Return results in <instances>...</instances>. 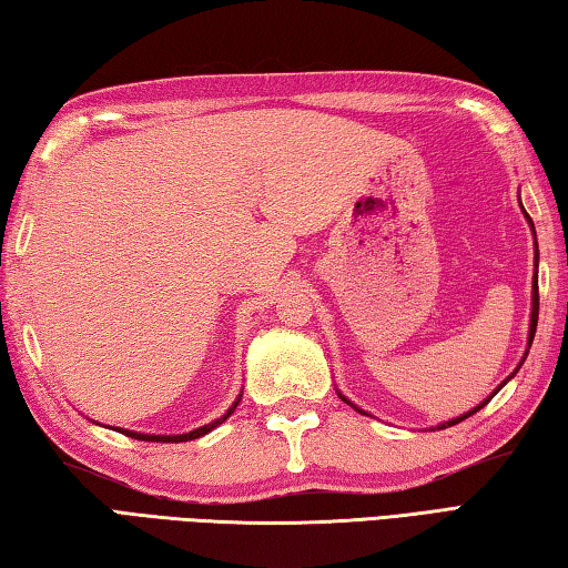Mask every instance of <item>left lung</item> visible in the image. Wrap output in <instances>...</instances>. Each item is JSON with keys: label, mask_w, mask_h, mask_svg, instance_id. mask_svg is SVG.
Listing matches in <instances>:
<instances>
[{"label": "left lung", "mask_w": 568, "mask_h": 568, "mask_svg": "<svg viewBox=\"0 0 568 568\" xmlns=\"http://www.w3.org/2000/svg\"><path fill=\"white\" fill-rule=\"evenodd\" d=\"M524 210V207H521ZM524 215H527V212H524ZM527 220H529V224H531V217L527 215ZM531 230H534V224H531ZM537 256H539V252H537ZM537 321H539V282H537V276H534V294H531V324H529V346H531V341H534V334H537ZM511 378V376H509ZM507 378V381H509ZM505 381V383H507ZM505 383H501V385H505ZM501 385H499V388H501ZM497 388V390H499ZM497 390L495 393H491V395H497ZM491 395H489V398H491ZM489 398L483 403V405H477V408L475 410H469V413H465V415H459V417H455V420H450V423H447V425H443V427H450V425H457V423H463L465 420V417H469V415H475L479 408H485V405L489 403ZM341 400H346L344 398V395H341ZM348 403V400H346ZM353 405V403H351ZM353 408H356V405H353ZM358 413H363L361 408H356Z\"/></svg>", "instance_id": "8db88e82"}]
</instances>
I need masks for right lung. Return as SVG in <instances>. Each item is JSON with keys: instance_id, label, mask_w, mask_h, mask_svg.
Segmentation results:
<instances>
[{"instance_id": "right-lung-1", "label": "right lung", "mask_w": 568, "mask_h": 568, "mask_svg": "<svg viewBox=\"0 0 568 568\" xmlns=\"http://www.w3.org/2000/svg\"><path fill=\"white\" fill-rule=\"evenodd\" d=\"M240 400H242V395L237 398V403H234L232 408L227 410V415H222V417H217L215 423L202 425V427H197V430L185 433V435H143V433H131V430H121V433L128 435V437H135V440H145V443H187V440H197L200 435H207L210 430H215L217 425H222L224 420H227V417L234 413V408H237V405H240Z\"/></svg>"}]
</instances>
